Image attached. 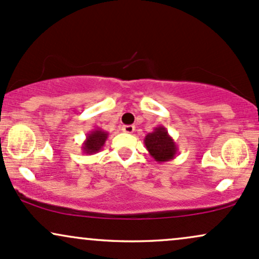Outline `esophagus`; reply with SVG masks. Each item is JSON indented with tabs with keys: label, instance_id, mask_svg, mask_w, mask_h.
<instances>
[{
	"label": "esophagus",
	"instance_id": "esophagus-1",
	"mask_svg": "<svg viewBox=\"0 0 259 259\" xmlns=\"http://www.w3.org/2000/svg\"><path fill=\"white\" fill-rule=\"evenodd\" d=\"M123 132L125 134H133L135 132V126L134 125H124L123 126Z\"/></svg>",
	"mask_w": 259,
	"mask_h": 259
}]
</instances>
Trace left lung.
<instances>
[{"instance_id":"1","label":"left lung","mask_w":259,"mask_h":259,"mask_svg":"<svg viewBox=\"0 0 259 259\" xmlns=\"http://www.w3.org/2000/svg\"><path fill=\"white\" fill-rule=\"evenodd\" d=\"M144 144L150 156L158 163L169 162L178 153V145L163 125L156 126L152 133H148L145 136Z\"/></svg>"}]
</instances>
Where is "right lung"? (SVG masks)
<instances>
[{
    "label": "right lung",
    "mask_w": 259,
    "mask_h": 259,
    "mask_svg": "<svg viewBox=\"0 0 259 259\" xmlns=\"http://www.w3.org/2000/svg\"><path fill=\"white\" fill-rule=\"evenodd\" d=\"M109 134L102 130L101 127L92 129L90 133L86 135L85 141L81 145V151L86 154H95L102 150L105 146V142Z\"/></svg>",
    "instance_id": "add662e5"
}]
</instances>
